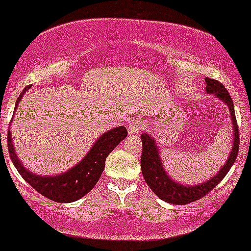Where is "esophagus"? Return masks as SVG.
Segmentation results:
<instances>
[{
    "mask_svg": "<svg viewBox=\"0 0 251 251\" xmlns=\"http://www.w3.org/2000/svg\"><path fill=\"white\" fill-rule=\"evenodd\" d=\"M143 126V123L141 122L140 120H136V118H133V120L129 121L128 125V131L129 134H135L140 130L141 128Z\"/></svg>",
    "mask_w": 251,
    "mask_h": 251,
    "instance_id": "obj_1",
    "label": "esophagus"
}]
</instances>
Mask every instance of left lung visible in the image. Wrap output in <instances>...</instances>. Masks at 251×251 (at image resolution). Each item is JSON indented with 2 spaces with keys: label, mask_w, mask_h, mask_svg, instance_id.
I'll return each mask as SVG.
<instances>
[{
  "label": "left lung",
  "mask_w": 251,
  "mask_h": 251,
  "mask_svg": "<svg viewBox=\"0 0 251 251\" xmlns=\"http://www.w3.org/2000/svg\"><path fill=\"white\" fill-rule=\"evenodd\" d=\"M205 81H206V86H205L206 94L215 95L219 100H222V102L227 105L233 128L231 151H230L227 160L222 166V168L218 171L216 176H213L212 178L206 180V181L201 182V184L193 185V186L180 184V182L172 179L170 174L163 168L161 157H160L159 146L156 145V141L147 133H143L141 135V141H142L141 170H142L143 178H145L148 186L151 187V190L161 201L170 202V204L185 205L188 204V202L198 201V199L206 196L211 190H213L223 180L227 172L231 168V166L235 163L236 157H237L239 134L231 97H230L227 90L224 88L223 84L219 83L218 80L205 78Z\"/></svg>",
  "instance_id": "1"
}]
</instances>
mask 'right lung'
I'll list each match as a JSON object with an SVG mask.
<instances>
[{"label": "right lung", "mask_w": 251, "mask_h": 251, "mask_svg": "<svg viewBox=\"0 0 251 251\" xmlns=\"http://www.w3.org/2000/svg\"><path fill=\"white\" fill-rule=\"evenodd\" d=\"M29 88H25L19 96L15 110ZM126 135L128 131L125 126H117L100 135L81 161L58 176H45L28 171L16 155L10 130H8V151L16 170L34 190L53 201L72 202L88 194L95 187L105 167V159Z\"/></svg>", "instance_id": "obj_1"}]
</instances>
